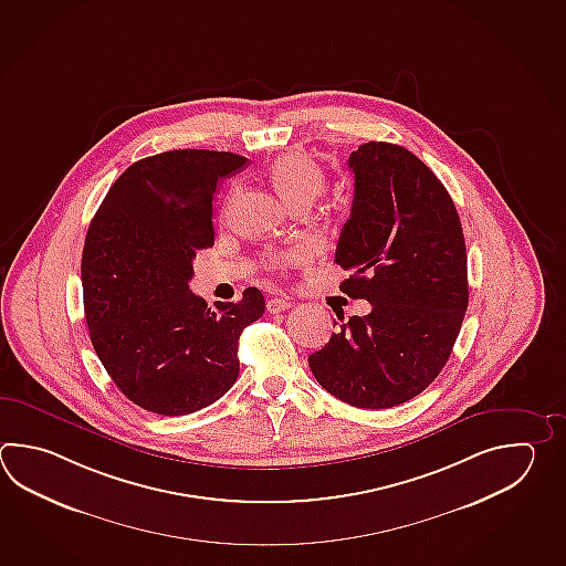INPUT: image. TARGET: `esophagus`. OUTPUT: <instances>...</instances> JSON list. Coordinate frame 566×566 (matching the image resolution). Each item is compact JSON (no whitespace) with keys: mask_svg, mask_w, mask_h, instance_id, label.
<instances>
[{"mask_svg":"<svg viewBox=\"0 0 566 566\" xmlns=\"http://www.w3.org/2000/svg\"><path fill=\"white\" fill-rule=\"evenodd\" d=\"M290 306H292V301H290V298H270L268 304H265V308H268L270 314L289 311Z\"/></svg>","mask_w":566,"mask_h":566,"instance_id":"esophagus-1","label":"esophagus"}]
</instances>
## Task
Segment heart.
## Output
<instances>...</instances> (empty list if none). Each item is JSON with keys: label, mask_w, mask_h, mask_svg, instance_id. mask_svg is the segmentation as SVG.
I'll use <instances>...</instances> for the list:
<instances>
[{"label": "heart", "mask_w": 566, "mask_h": 566, "mask_svg": "<svg viewBox=\"0 0 566 566\" xmlns=\"http://www.w3.org/2000/svg\"><path fill=\"white\" fill-rule=\"evenodd\" d=\"M270 179L276 185L277 191L289 199L296 208L301 203H311L326 184V175L318 163L311 159L302 150H290L272 161ZM312 258L311 245L298 243L286 250H274L265 255V264L277 274H286L294 265L306 264Z\"/></svg>", "instance_id": "heart-1"}]
</instances>
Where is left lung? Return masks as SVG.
Returning a JSON list of instances; mask_svg holds the SVG:
<instances>
[{
  "label": "left lung",
  "mask_w": 566,
  "mask_h": 566,
  "mask_svg": "<svg viewBox=\"0 0 566 566\" xmlns=\"http://www.w3.org/2000/svg\"><path fill=\"white\" fill-rule=\"evenodd\" d=\"M350 220L335 262L340 290L370 302L308 357L326 391L389 409L426 391L448 363L468 308V255L448 189L411 150L370 140L350 153Z\"/></svg>",
  "instance_id": "8db88e82"
}]
</instances>
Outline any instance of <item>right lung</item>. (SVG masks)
<instances>
[{"label":"right lung","instance_id":"add662e5","mask_svg":"<svg viewBox=\"0 0 566 566\" xmlns=\"http://www.w3.org/2000/svg\"><path fill=\"white\" fill-rule=\"evenodd\" d=\"M245 161L201 149L140 159L91 221L81 265L91 340L116 387L150 413H196L230 391L238 338L264 314L258 289L216 308L189 290L197 250L213 245L218 181Z\"/></svg>","mask_w":566,"mask_h":566}]
</instances>
